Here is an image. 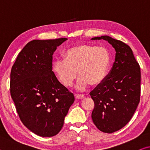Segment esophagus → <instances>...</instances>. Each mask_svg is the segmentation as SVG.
<instances>
[{"mask_svg": "<svg viewBox=\"0 0 150 150\" xmlns=\"http://www.w3.org/2000/svg\"><path fill=\"white\" fill-rule=\"evenodd\" d=\"M75 96L77 99H82V98H85V96L83 95H75Z\"/></svg>", "mask_w": 150, "mask_h": 150, "instance_id": "1", "label": "esophagus"}]
</instances>
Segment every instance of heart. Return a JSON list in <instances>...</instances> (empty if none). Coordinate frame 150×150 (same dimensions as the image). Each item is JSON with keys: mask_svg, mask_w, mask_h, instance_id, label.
Masks as SVG:
<instances>
[{"mask_svg": "<svg viewBox=\"0 0 150 150\" xmlns=\"http://www.w3.org/2000/svg\"><path fill=\"white\" fill-rule=\"evenodd\" d=\"M110 65V55L104 47L82 44L71 47L65 53V59L54 61V70L65 87L71 86L77 75L76 83L78 91H84L89 87L98 85L105 79Z\"/></svg>", "mask_w": 150, "mask_h": 150, "instance_id": "heart-1", "label": "heart"}]
</instances>
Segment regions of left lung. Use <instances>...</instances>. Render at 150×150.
<instances>
[{
    "label": "left lung",
    "instance_id": "8db88e82",
    "mask_svg": "<svg viewBox=\"0 0 150 150\" xmlns=\"http://www.w3.org/2000/svg\"><path fill=\"white\" fill-rule=\"evenodd\" d=\"M105 40L116 50L115 61L108 74L89 93L95 103L93 121L98 130L111 134L131 120L140 100L141 72L129 45L108 35Z\"/></svg>",
    "mask_w": 150,
    "mask_h": 150
}]
</instances>
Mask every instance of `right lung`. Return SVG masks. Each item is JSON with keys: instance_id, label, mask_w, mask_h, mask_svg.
I'll list each match as a JSON object with an SVG mask.
<instances>
[{"instance_id": "right-lung-1", "label": "right lung", "mask_w": 150, "mask_h": 150, "mask_svg": "<svg viewBox=\"0 0 150 150\" xmlns=\"http://www.w3.org/2000/svg\"><path fill=\"white\" fill-rule=\"evenodd\" d=\"M67 40H32L12 67L10 88L17 112L24 126L42 137L59 132L75 100L52 71L53 54Z\"/></svg>"}]
</instances>
